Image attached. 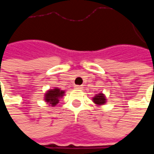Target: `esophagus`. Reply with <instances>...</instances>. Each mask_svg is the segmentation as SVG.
Instances as JSON below:
<instances>
[{
    "instance_id": "1",
    "label": "esophagus",
    "mask_w": 154,
    "mask_h": 154,
    "mask_svg": "<svg viewBox=\"0 0 154 154\" xmlns=\"http://www.w3.org/2000/svg\"><path fill=\"white\" fill-rule=\"evenodd\" d=\"M75 88L77 90H81V89H82V86H75Z\"/></svg>"
}]
</instances>
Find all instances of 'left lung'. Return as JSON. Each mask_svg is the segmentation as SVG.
I'll use <instances>...</instances> for the list:
<instances>
[{
  "label": "left lung",
  "instance_id": "obj_1",
  "mask_svg": "<svg viewBox=\"0 0 154 154\" xmlns=\"http://www.w3.org/2000/svg\"><path fill=\"white\" fill-rule=\"evenodd\" d=\"M92 101L97 106H102L106 103V97L103 93H98L92 98Z\"/></svg>",
  "mask_w": 154,
  "mask_h": 154
}]
</instances>
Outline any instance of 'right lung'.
<instances>
[{"label":"right lung","instance_id":"add662e5","mask_svg":"<svg viewBox=\"0 0 154 154\" xmlns=\"http://www.w3.org/2000/svg\"><path fill=\"white\" fill-rule=\"evenodd\" d=\"M65 91L60 90L59 88L55 87L54 89H49L44 94V100L48 104V106H55L60 100V98L64 96Z\"/></svg>","mask_w":154,"mask_h":154}]
</instances>
